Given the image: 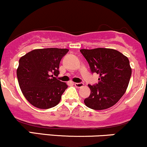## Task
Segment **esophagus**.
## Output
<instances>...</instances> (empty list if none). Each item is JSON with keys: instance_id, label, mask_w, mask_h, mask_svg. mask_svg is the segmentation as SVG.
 <instances>
[{"instance_id": "obj_1", "label": "esophagus", "mask_w": 147, "mask_h": 147, "mask_svg": "<svg viewBox=\"0 0 147 147\" xmlns=\"http://www.w3.org/2000/svg\"><path fill=\"white\" fill-rule=\"evenodd\" d=\"M75 86L77 88H82L84 86L83 83H75Z\"/></svg>"}]
</instances>
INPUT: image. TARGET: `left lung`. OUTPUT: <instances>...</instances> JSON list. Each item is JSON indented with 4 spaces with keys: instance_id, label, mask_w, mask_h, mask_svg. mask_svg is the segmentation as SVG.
<instances>
[{
    "instance_id": "obj_1",
    "label": "left lung",
    "mask_w": 147,
    "mask_h": 147,
    "mask_svg": "<svg viewBox=\"0 0 147 147\" xmlns=\"http://www.w3.org/2000/svg\"><path fill=\"white\" fill-rule=\"evenodd\" d=\"M92 72L99 75L98 84H88L90 95L84 99L87 107L104 110L114 106L125 93L131 70L129 60L117 50L110 48L82 49Z\"/></svg>"
}]
</instances>
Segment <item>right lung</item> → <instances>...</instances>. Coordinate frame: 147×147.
<instances>
[{
  "mask_svg": "<svg viewBox=\"0 0 147 147\" xmlns=\"http://www.w3.org/2000/svg\"><path fill=\"white\" fill-rule=\"evenodd\" d=\"M68 49H35L21 57L16 70L20 88L32 105L41 109L57 106L68 85L55 76Z\"/></svg>",
  "mask_w": 147,
  "mask_h": 147,
  "instance_id": "1",
  "label": "right lung"
}]
</instances>
